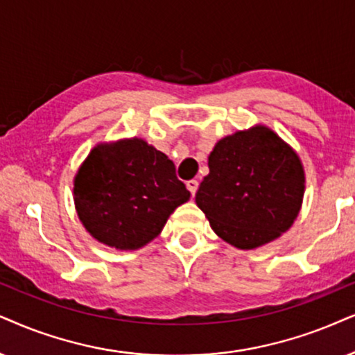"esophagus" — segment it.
Here are the masks:
<instances>
[{"instance_id":"1","label":"esophagus","mask_w":355,"mask_h":355,"mask_svg":"<svg viewBox=\"0 0 355 355\" xmlns=\"http://www.w3.org/2000/svg\"><path fill=\"white\" fill-rule=\"evenodd\" d=\"M187 188H188V190H190L191 196H193L196 193V190H198V180H188L187 182Z\"/></svg>"}]
</instances>
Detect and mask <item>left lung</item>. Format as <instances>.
Returning a JSON list of instances; mask_svg holds the SVG:
<instances>
[{"label": "left lung", "mask_w": 355, "mask_h": 355, "mask_svg": "<svg viewBox=\"0 0 355 355\" xmlns=\"http://www.w3.org/2000/svg\"><path fill=\"white\" fill-rule=\"evenodd\" d=\"M195 201L213 231L239 249L277 239L302 208L304 172L298 155L266 125L221 139Z\"/></svg>", "instance_id": "obj_1"}]
</instances>
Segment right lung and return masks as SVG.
Here are the masks:
<instances>
[{"instance_id":"right-lung-1","label":"right lung","mask_w":355,"mask_h":355,"mask_svg":"<svg viewBox=\"0 0 355 355\" xmlns=\"http://www.w3.org/2000/svg\"><path fill=\"white\" fill-rule=\"evenodd\" d=\"M73 195L89 234L119 250L150 242L190 198L172 160L136 137L89 152L75 177Z\"/></svg>"}]
</instances>
